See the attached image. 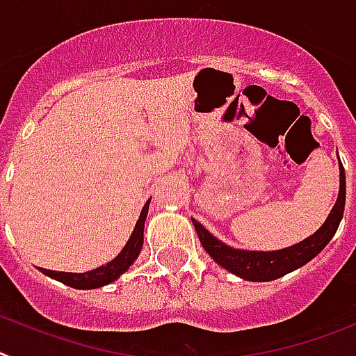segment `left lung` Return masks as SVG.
I'll return each instance as SVG.
<instances>
[{
	"label": "left lung",
	"mask_w": 356,
	"mask_h": 356,
	"mask_svg": "<svg viewBox=\"0 0 356 356\" xmlns=\"http://www.w3.org/2000/svg\"><path fill=\"white\" fill-rule=\"evenodd\" d=\"M340 169V185L339 198L333 205L330 216L318 227L316 233L304 238L302 242L289 245V248L278 249V251H248V249L231 248L222 240L207 231L204 225L193 218L196 233H198L200 242L204 249L209 252V257L214 262L233 273L236 277L249 282H271L284 277L287 273L295 271L298 267L305 266L318 254L322 249L331 242L337 229L340 225V220L343 216V205H346V172H343L342 163Z\"/></svg>",
	"instance_id": "1"
}]
</instances>
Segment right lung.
I'll use <instances>...</instances> for the list:
<instances>
[{
    "mask_svg": "<svg viewBox=\"0 0 356 356\" xmlns=\"http://www.w3.org/2000/svg\"><path fill=\"white\" fill-rule=\"evenodd\" d=\"M149 204H151V198L147 200L145 205H143L142 213H140V218H138L136 225H134V231H132L131 238L127 240V243L123 245V249L120 251V254L114 260L107 262L105 266H99L92 271L87 273H63V271H51V269H43L40 267L41 273L47 275V277L54 278V280L65 284V286L74 287V289H98V287H104L111 282L118 280L123 273L127 271L132 264L136 262V258L140 257L143 248V227H145V218L147 213H149Z\"/></svg>",
    "mask_w": 356,
    "mask_h": 356,
    "instance_id": "1",
    "label": "right lung"
}]
</instances>
